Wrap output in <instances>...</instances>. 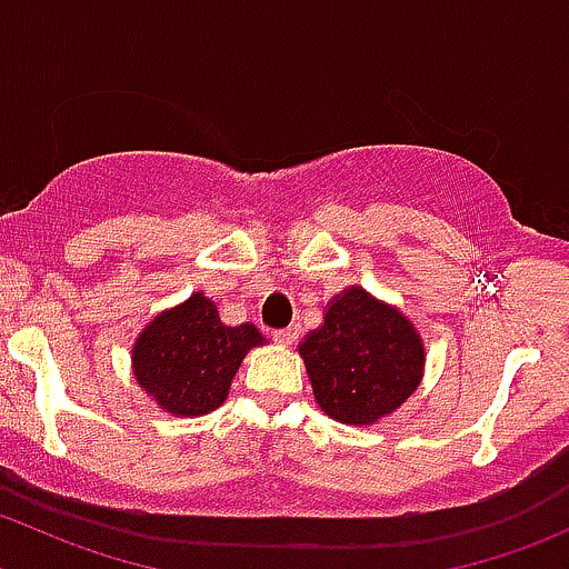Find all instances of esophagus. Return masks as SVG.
<instances>
[{"instance_id": "obj_1", "label": "esophagus", "mask_w": 569, "mask_h": 569, "mask_svg": "<svg viewBox=\"0 0 569 569\" xmlns=\"http://www.w3.org/2000/svg\"><path fill=\"white\" fill-rule=\"evenodd\" d=\"M272 338L278 343H283V347H291V343L300 338V327L297 325H289V327H280V330H272Z\"/></svg>"}]
</instances>
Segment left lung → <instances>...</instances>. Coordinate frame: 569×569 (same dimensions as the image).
I'll list each match as a JSON object with an SVG mask.
<instances>
[{
  "label": "left lung",
  "instance_id": "left-lung-1",
  "mask_svg": "<svg viewBox=\"0 0 569 569\" xmlns=\"http://www.w3.org/2000/svg\"><path fill=\"white\" fill-rule=\"evenodd\" d=\"M313 396L330 418L371 423L421 382L423 347L412 325L352 286L330 302L325 325L300 347Z\"/></svg>",
  "mask_w": 569,
  "mask_h": 569
}]
</instances>
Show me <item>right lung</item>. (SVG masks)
Segmentation results:
<instances>
[{"label":"right lung","mask_w":569,"mask_h":569,"mask_svg":"<svg viewBox=\"0 0 569 569\" xmlns=\"http://www.w3.org/2000/svg\"><path fill=\"white\" fill-rule=\"evenodd\" d=\"M261 341L256 327H226L214 302L192 295L142 330L131 363L137 382L164 410L203 416L226 401L239 363Z\"/></svg>","instance_id":"right-lung-1"}]
</instances>
